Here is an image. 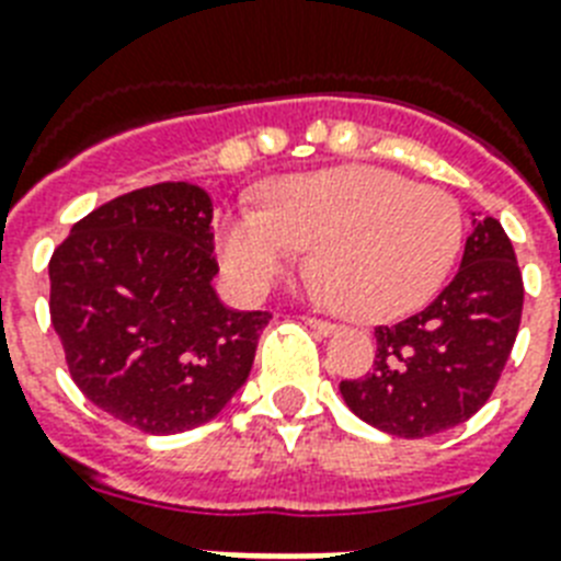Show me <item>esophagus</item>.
Masks as SVG:
<instances>
[{"instance_id":"esophagus-1","label":"esophagus","mask_w":561,"mask_h":561,"mask_svg":"<svg viewBox=\"0 0 561 561\" xmlns=\"http://www.w3.org/2000/svg\"><path fill=\"white\" fill-rule=\"evenodd\" d=\"M304 321H307L318 335H332V332H335V323L323 321V318H304Z\"/></svg>"}]
</instances>
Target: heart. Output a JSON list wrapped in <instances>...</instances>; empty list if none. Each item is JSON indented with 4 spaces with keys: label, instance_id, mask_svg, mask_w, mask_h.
Instances as JSON below:
<instances>
[{
    "label": "heart",
    "instance_id": "b5f03b06",
    "mask_svg": "<svg viewBox=\"0 0 561 561\" xmlns=\"http://www.w3.org/2000/svg\"><path fill=\"white\" fill-rule=\"evenodd\" d=\"M465 217L450 194L375 165L289 174L263 188L261 208L217 224L229 286L261 298L314 243L318 286L358 321L421 307L450 272Z\"/></svg>",
    "mask_w": 561,
    "mask_h": 561
}]
</instances>
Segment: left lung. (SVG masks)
<instances>
[{
	"label": "left lung",
	"instance_id": "left-lung-1",
	"mask_svg": "<svg viewBox=\"0 0 561 561\" xmlns=\"http://www.w3.org/2000/svg\"><path fill=\"white\" fill-rule=\"evenodd\" d=\"M525 286L511 238L473 217L456 277L427 309L378 327L364 378L341 381L360 421L398 438H427L476 415L496 387L519 332Z\"/></svg>",
	"mask_w": 561,
	"mask_h": 561
}]
</instances>
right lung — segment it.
<instances>
[{"instance_id":"add662e5","label":"right lung","mask_w":561,"mask_h":561,"mask_svg":"<svg viewBox=\"0 0 561 561\" xmlns=\"http://www.w3.org/2000/svg\"><path fill=\"white\" fill-rule=\"evenodd\" d=\"M208 224L206 188L157 183L94 208L50 257V323L73 383L148 436L220 415L272 318L220 300Z\"/></svg>"}]
</instances>
